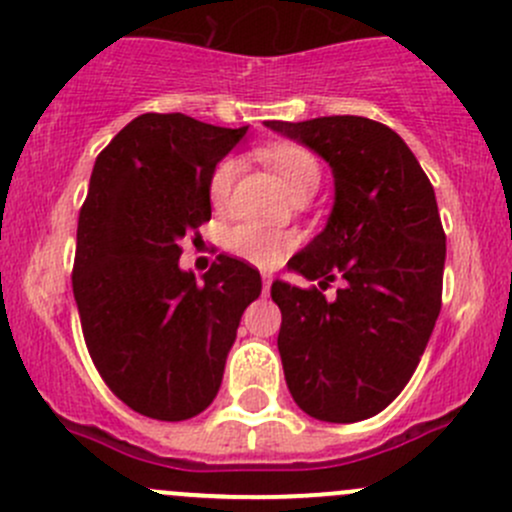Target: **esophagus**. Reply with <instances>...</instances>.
<instances>
[{
	"instance_id": "1",
	"label": "esophagus",
	"mask_w": 512,
	"mask_h": 512,
	"mask_svg": "<svg viewBox=\"0 0 512 512\" xmlns=\"http://www.w3.org/2000/svg\"><path fill=\"white\" fill-rule=\"evenodd\" d=\"M270 285H272V277L270 275H262V292H270Z\"/></svg>"
}]
</instances>
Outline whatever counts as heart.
Returning a JSON list of instances; mask_svg holds the SVG:
<instances>
[{"instance_id":"heart-1","label":"heart","mask_w":512,"mask_h":512,"mask_svg":"<svg viewBox=\"0 0 512 512\" xmlns=\"http://www.w3.org/2000/svg\"><path fill=\"white\" fill-rule=\"evenodd\" d=\"M262 160L275 170L277 178L287 188V193H297L299 188L307 185H319V163L307 148L292 146V143H282V146H272L262 153ZM237 175V160L227 158L215 168L213 178H210V200L215 205H225L230 198L232 183ZM227 247L235 252L242 260L252 262L257 267H272L287 255L294 247L297 237L289 232L267 230V227L240 223L232 227L225 237Z\"/></svg>"}]
</instances>
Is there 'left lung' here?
Instances as JSON below:
<instances>
[{"instance_id": "1", "label": "left lung", "mask_w": 512, "mask_h": 512, "mask_svg": "<svg viewBox=\"0 0 512 512\" xmlns=\"http://www.w3.org/2000/svg\"><path fill=\"white\" fill-rule=\"evenodd\" d=\"M265 126L334 175L327 225L287 267L322 289L342 280L337 297L272 282L287 389L319 421H364L409 384L441 312L446 235L433 185L404 138L371 118Z\"/></svg>"}]
</instances>
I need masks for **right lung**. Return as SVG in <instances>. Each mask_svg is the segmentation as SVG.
Returning <instances> with one entry per match:
<instances>
[{"instance_id": "1", "label": "right lung", "mask_w": 512, "mask_h": 512, "mask_svg": "<svg viewBox=\"0 0 512 512\" xmlns=\"http://www.w3.org/2000/svg\"><path fill=\"white\" fill-rule=\"evenodd\" d=\"M247 133L183 113H143L96 158L79 213L74 299L108 389L138 414L185 421L223 384L260 272L220 255L195 280L180 242L210 220V178Z\"/></svg>"}]
</instances>
